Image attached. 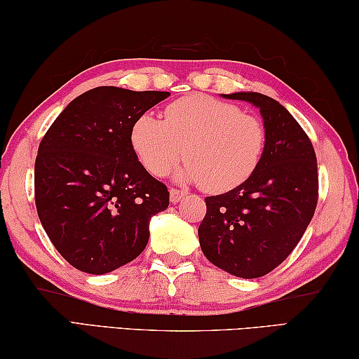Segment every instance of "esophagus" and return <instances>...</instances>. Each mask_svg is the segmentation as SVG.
<instances>
[{
    "instance_id": "esophagus-1",
    "label": "esophagus",
    "mask_w": 359,
    "mask_h": 359,
    "mask_svg": "<svg viewBox=\"0 0 359 359\" xmlns=\"http://www.w3.org/2000/svg\"><path fill=\"white\" fill-rule=\"evenodd\" d=\"M169 196H171V203H179L180 199L185 196V191L177 190V188H171V190H169Z\"/></svg>"
}]
</instances>
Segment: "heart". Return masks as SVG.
<instances>
[{
    "mask_svg": "<svg viewBox=\"0 0 359 359\" xmlns=\"http://www.w3.org/2000/svg\"><path fill=\"white\" fill-rule=\"evenodd\" d=\"M131 149L150 174L163 177L184 156L180 177L203 184L205 191L223 193L257 171L266 150L261 120L233 102L194 93L163 109V120L145 112L130 131Z\"/></svg>",
    "mask_w": 359,
    "mask_h": 359,
    "instance_id": "b5f03b06",
    "label": "heart"
}]
</instances>
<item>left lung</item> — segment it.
I'll use <instances>...</instances> for the list:
<instances>
[{"instance_id": "left-lung-1", "label": "left lung", "mask_w": 359, "mask_h": 359, "mask_svg": "<svg viewBox=\"0 0 359 359\" xmlns=\"http://www.w3.org/2000/svg\"><path fill=\"white\" fill-rule=\"evenodd\" d=\"M223 96L259 107L266 150L244 184L205 198L199 244L212 264L236 277L257 278L287 259L312 220L318 201L317 156L306 131L280 102L253 92Z\"/></svg>"}]
</instances>
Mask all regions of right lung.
<instances>
[{
    "label": "right lung",
    "instance_id": "right-lung-1",
    "mask_svg": "<svg viewBox=\"0 0 359 359\" xmlns=\"http://www.w3.org/2000/svg\"><path fill=\"white\" fill-rule=\"evenodd\" d=\"M169 92L96 87L77 96L42 137L34 201L48 239L71 266L106 274L135 259L149 222L168 209L169 191L131 149L135 120Z\"/></svg>",
    "mask_w": 359,
    "mask_h": 359
}]
</instances>
